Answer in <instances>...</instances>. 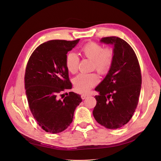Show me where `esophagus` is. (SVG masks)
<instances>
[{
	"label": "esophagus",
	"instance_id": "esophagus-1",
	"mask_svg": "<svg viewBox=\"0 0 161 161\" xmlns=\"http://www.w3.org/2000/svg\"><path fill=\"white\" fill-rule=\"evenodd\" d=\"M88 96H89V95H86V94H82V95H81V97L82 99H86Z\"/></svg>",
	"mask_w": 161,
	"mask_h": 161
}]
</instances>
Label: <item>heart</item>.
I'll return each instance as SVG.
<instances>
[{"label": "heart", "instance_id": "1", "mask_svg": "<svg viewBox=\"0 0 161 161\" xmlns=\"http://www.w3.org/2000/svg\"><path fill=\"white\" fill-rule=\"evenodd\" d=\"M81 54L91 59L95 69L100 74L108 72L112 63L114 52L110 48H104L95 42H89L81 49ZM79 58L73 53H68L65 58V65L69 72L74 74L78 71ZM99 81V77L95 73L80 74L74 79L75 90L79 92H87Z\"/></svg>", "mask_w": 161, "mask_h": 161}]
</instances>
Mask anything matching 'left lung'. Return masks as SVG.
Listing matches in <instances>:
<instances>
[{
  "instance_id": "8db88e82",
  "label": "left lung",
  "mask_w": 161,
  "mask_h": 161,
  "mask_svg": "<svg viewBox=\"0 0 161 161\" xmlns=\"http://www.w3.org/2000/svg\"><path fill=\"white\" fill-rule=\"evenodd\" d=\"M113 46L112 63L106 77L95 90L97 104L92 114L107 129H119L127 123L136 109L141 91L142 75L137 57L130 46L116 36L101 38Z\"/></svg>"
}]
</instances>
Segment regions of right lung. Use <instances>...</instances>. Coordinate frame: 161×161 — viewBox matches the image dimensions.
Listing matches in <instances>:
<instances>
[{
    "label": "right lung",
    "mask_w": 161,
    "mask_h": 161,
    "mask_svg": "<svg viewBox=\"0 0 161 161\" xmlns=\"http://www.w3.org/2000/svg\"><path fill=\"white\" fill-rule=\"evenodd\" d=\"M79 41L46 42L34 51L28 61L25 88L29 108L37 123L47 132L57 134L66 129L82 101L74 92L63 99L58 97L61 91L72 89L65 58Z\"/></svg>",
    "instance_id": "obj_1"
}]
</instances>
